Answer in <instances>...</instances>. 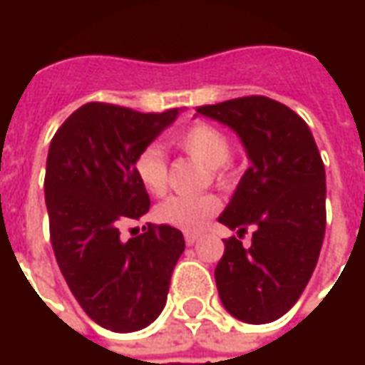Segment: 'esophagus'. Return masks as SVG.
I'll use <instances>...</instances> for the list:
<instances>
[{
  "label": "esophagus",
  "instance_id": "esophagus-1",
  "mask_svg": "<svg viewBox=\"0 0 365 365\" xmlns=\"http://www.w3.org/2000/svg\"><path fill=\"white\" fill-rule=\"evenodd\" d=\"M185 242L187 245H195L199 242V233H185Z\"/></svg>",
  "mask_w": 365,
  "mask_h": 365
}]
</instances>
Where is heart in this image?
Wrapping results in <instances>:
<instances>
[{
    "instance_id": "obj_1",
    "label": "heart",
    "mask_w": 365,
    "mask_h": 365,
    "mask_svg": "<svg viewBox=\"0 0 365 365\" xmlns=\"http://www.w3.org/2000/svg\"><path fill=\"white\" fill-rule=\"evenodd\" d=\"M176 146L185 150L192 158L209 166L213 178L219 185H227L230 173V154L232 140L219 130L217 125L207 121H192L185 130L175 135ZM133 173L140 185L154 197H162L168 190V164L160 146H146L133 162ZM221 211V199L213 192L195 195V197H170L168 201L158 205L156 217L164 225H170L182 232L197 233Z\"/></svg>"
}]
</instances>
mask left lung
Wrapping results in <instances>:
<instances>
[{
    "label": "left lung",
    "mask_w": 365,
    "mask_h": 365,
    "mask_svg": "<svg viewBox=\"0 0 365 365\" xmlns=\"http://www.w3.org/2000/svg\"><path fill=\"white\" fill-rule=\"evenodd\" d=\"M240 133L252 166L219 223L237 230L223 240L215 268L223 307L244 323H270L299 301L325 237V166L301 115L264 95L197 107ZM252 230V245L241 235Z\"/></svg>",
    "instance_id": "left-lung-1"
}]
</instances>
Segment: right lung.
<instances>
[{"label": "right lung", "instance_id": "1", "mask_svg": "<svg viewBox=\"0 0 365 365\" xmlns=\"http://www.w3.org/2000/svg\"><path fill=\"white\" fill-rule=\"evenodd\" d=\"M178 111L142 113L91 101L71 113L50 142V244L77 302L106 329H144L160 315L185 252L182 233L170 225L148 223L140 235L121 237V227L150 209L133 173L135 156Z\"/></svg>", "mask_w": 365, "mask_h": 365}]
</instances>
